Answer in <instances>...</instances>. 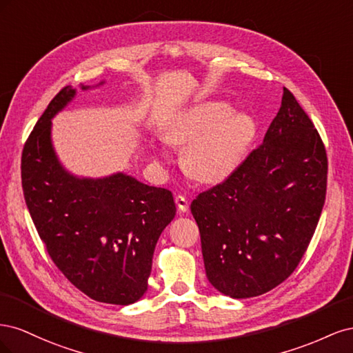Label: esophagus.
Segmentation results:
<instances>
[{"mask_svg": "<svg viewBox=\"0 0 353 353\" xmlns=\"http://www.w3.org/2000/svg\"><path fill=\"white\" fill-rule=\"evenodd\" d=\"M175 203H176L179 212H187L188 210V200L183 194H178L175 197Z\"/></svg>", "mask_w": 353, "mask_h": 353, "instance_id": "34e87169", "label": "esophagus"}]
</instances>
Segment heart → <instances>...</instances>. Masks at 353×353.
<instances>
[{
    "label": "heart",
    "mask_w": 353,
    "mask_h": 353,
    "mask_svg": "<svg viewBox=\"0 0 353 353\" xmlns=\"http://www.w3.org/2000/svg\"><path fill=\"white\" fill-rule=\"evenodd\" d=\"M230 110L227 103L205 101L166 126L165 141L185 145L183 168L199 183L218 184L231 175L254 135L252 117Z\"/></svg>",
    "instance_id": "1"
}]
</instances>
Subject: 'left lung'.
Wrapping results in <instances>:
<instances>
[{
	"instance_id": "left-lung-1",
	"label": "left lung",
	"mask_w": 353,
	"mask_h": 353,
	"mask_svg": "<svg viewBox=\"0 0 353 353\" xmlns=\"http://www.w3.org/2000/svg\"><path fill=\"white\" fill-rule=\"evenodd\" d=\"M263 143L191 203L210 284L234 299L263 294L293 274L327 193L325 145L287 88Z\"/></svg>"
}]
</instances>
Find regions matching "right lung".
Returning <instances> with one entry per match:
<instances>
[{
    "label": "right lung",
    "instance_id": "obj_1",
    "mask_svg": "<svg viewBox=\"0 0 353 353\" xmlns=\"http://www.w3.org/2000/svg\"><path fill=\"white\" fill-rule=\"evenodd\" d=\"M73 95L70 87L59 91L23 145L25 201L51 261L74 287L97 302L130 305L147 290L156 243L176 212L174 196L125 174L69 175L50 131Z\"/></svg>",
    "mask_w": 353,
    "mask_h": 353
}]
</instances>
